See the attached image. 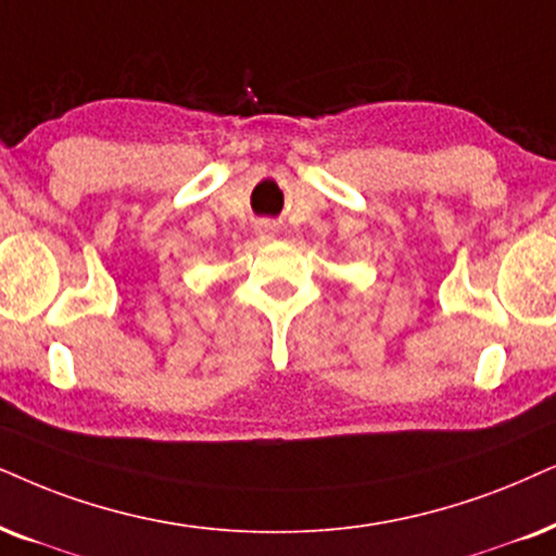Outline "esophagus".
<instances>
[{"label":"esophagus","instance_id":"esophagus-1","mask_svg":"<svg viewBox=\"0 0 556 556\" xmlns=\"http://www.w3.org/2000/svg\"><path fill=\"white\" fill-rule=\"evenodd\" d=\"M269 230H271V228H262V233H269Z\"/></svg>","mask_w":556,"mask_h":556}]
</instances>
